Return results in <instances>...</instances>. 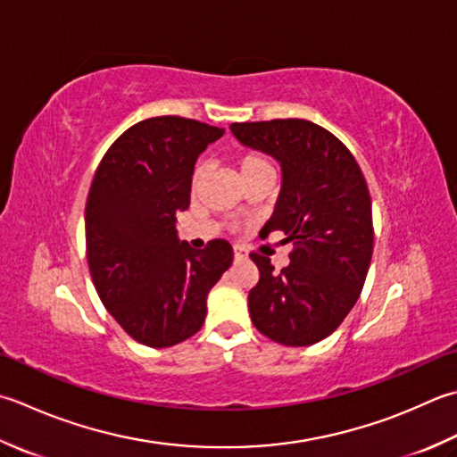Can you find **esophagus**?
<instances>
[{"instance_id": "34e87169", "label": "esophagus", "mask_w": 457, "mask_h": 457, "mask_svg": "<svg viewBox=\"0 0 457 457\" xmlns=\"http://www.w3.org/2000/svg\"><path fill=\"white\" fill-rule=\"evenodd\" d=\"M234 257H236V259H244V257H247L245 249H244V247H239V245H236V247H234Z\"/></svg>"}]
</instances>
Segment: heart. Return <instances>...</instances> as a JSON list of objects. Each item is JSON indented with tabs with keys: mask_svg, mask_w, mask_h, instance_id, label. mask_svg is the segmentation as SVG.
Segmentation results:
<instances>
[{
	"mask_svg": "<svg viewBox=\"0 0 457 457\" xmlns=\"http://www.w3.org/2000/svg\"><path fill=\"white\" fill-rule=\"evenodd\" d=\"M237 170H239V176L244 182L252 180V178H255L259 174H273V166L270 162V158L262 154V152H245L244 156H239ZM204 172H205V168L202 164L195 168L194 182H200Z\"/></svg>",
	"mask_w": 457,
	"mask_h": 457,
	"instance_id": "b5f03b06",
	"label": "heart"
}]
</instances>
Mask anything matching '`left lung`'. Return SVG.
<instances>
[{"label":"left lung","instance_id":"1","mask_svg":"<svg viewBox=\"0 0 457 457\" xmlns=\"http://www.w3.org/2000/svg\"><path fill=\"white\" fill-rule=\"evenodd\" d=\"M234 137L281 164L283 182L262 237L283 231L291 263L275 271L252 253L259 281L249 315L259 333L285 346H309L335 333L361 297L374 229L362 170L341 140L303 119L234 122Z\"/></svg>","mask_w":457,"mask_h":457}]
</instances>
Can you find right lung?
Instances as JSON below:
<instances>
[{
    "instance_id": "obj_1",
    "label": "right lung",
    "mask_w": 457,
    "mask_h": 457,
    "mask_svg": "<svg viewBox=\"0 0 457 457\" xmlns=\"http://www.w3.org/2000/svg\"><path fill=\"white\" fill-rule=\"evenodd\" d=\"M221 134L182 116H154L122 132L95 172L85 208L88 270L106 311L146 346L198 333L208 293L234 262L226 239L194 252L176 231L195 160Z\"/></svg>"
}]
</instances>
